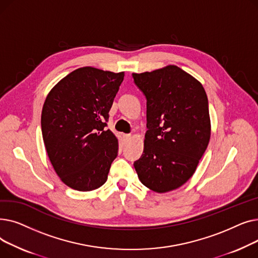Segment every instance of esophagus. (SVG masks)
<instances>
[{
  "instance_id": "obj_1",
  "label": "esophagus",
  "mask_w": 258,
  "mask_h": 258,
  "mask_svg": "<svg viewBox=\"0 0 258 258\" xmlns=\"http://www.w3.org/2000/svg\"><path fill=\"white\" fill-rule=\"evenodd\" d=\"M122 136H123V138H124V139H130V138L132 137L130 134H123V135H122Z\"/></svg>"
}]
</instances>
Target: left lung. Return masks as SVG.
Returning <instances> with one entry per match:
<instances>
[{"label":"left lung","instance_id":"1","mask_svg":"<svg viewBox=\"0 0 258 258\" xmlns=\"http://www.w3.org/2000/svg\"><path fill=\"white\" fill-rule=\"evenodd\" d=\"M146 98V134L141 158L134 162L139 180L156 192H167L195 173L210 139L206 92L177 66L134 73Z\"/></svg>","mask_w":258,"mask_h":258}]
</instances>
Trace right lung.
Masks as SVG:
<instances>
[{
	"label": "right lung",
	"mask_w": 258,
	"mask_h": 258,
	"mask_svg": "<svg viewBox=\"0 0 258 258\" xmlns=\"http://www.w3.org/2000/svg\"><path fill=\"white\" fill-rule=\"evenodd\" d=\"M124 73L84 67L54 87L42 111L48 157L60 180L75 190L102 186L118 155V140L106 130Z\"/></svg>",
	"instance_id": "obj_1"
}]
</instances>
